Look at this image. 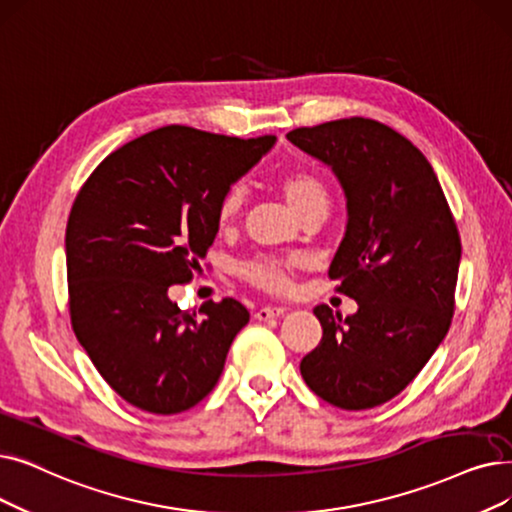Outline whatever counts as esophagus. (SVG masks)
<instances>
[{"instance_id": "esophagus-1", "label": "esophagus", "mask_w": 512, "mask_h": 512, "mask_svg": "<svg viewBox=\"0 0 512 512\" xmlns=\"http://www.w3.org/2000/svg\"><path fill=\"white\" fill-rule=\"evenodd\" d=\"M286 314V307H261V309H257L255 311V318L257 320H270V318H280V316H284Z\"/></svg>"}]
</instances>
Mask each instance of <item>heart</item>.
Segmentation results:
<instances>
[{
    "mask_svg": "<svg viewBox=\"0 0 512 512\" xmlns=\"http://www.w3.org/2000/svg\"><path fill=\"white\" fill-rule=\"evenodd\" d=\"M280 190L286 203L301 217L311 209H328L330 203L326 182L316 171L309 169L286 171L280 177ZM244 201H247L244 188L238 184L230 186L217 205L219 226H232L244 209ZM299 263L297 257H255L240 265V276L268 293H288L293 288V272Z\"/></svg>",
    "mask_w": 512,
    "mask_h": 512,
    "instance_id": "heart-1",
    "label": "heart"
}]
</instances>
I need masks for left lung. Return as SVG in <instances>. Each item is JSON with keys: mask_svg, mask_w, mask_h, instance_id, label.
Wrapping results in <instances>:
<instances>
[{"mask_svg": "<svg viewBox=\"0 0 512 512\" xmlns=\"http://www.w3.org/2000/svg\"><path fill=\"white\" fill-rule=\"evenodd\" d=\"M286 138L335 171L347 228L328 276L358 301L345 320L314 309L322 341L301 360L307 387L343 410L404 391L454 316L460 234L431 163L395 129L364 117L299 127Z\"/></svg>", "mask_w": 512, "mask_h": 512, "instance_id": "obj_1", "label": "left lung"}]
</instances>
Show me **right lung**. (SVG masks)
<instances>
[{"mask_svg": "<svg viewBox=\"0 0 512 512\" xmlns=\"http://www.w3.org/2000/svg\"><path fill=\"white\" fill-rule=\"evenodd\" d=\"M274 142L167 125L108 154L79 190L64 240L71 324L127 404L177 414L217 385L249 309L184 311L169 286L201 272L219 198Z\"/></svg>", "mask_w": 512, "mask_h": 512, "instance_id": "add662e5", "label": "right lung"}]
</instances>
